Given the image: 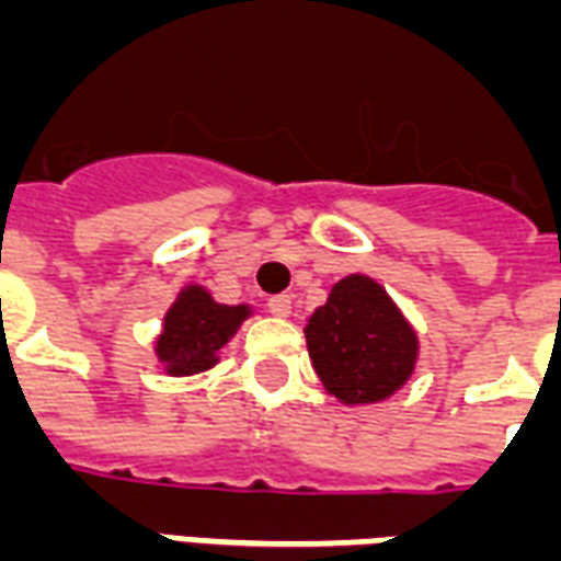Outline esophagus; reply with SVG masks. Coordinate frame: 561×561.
I'll return each instance as SVG.
<instances>
[{"label":"esophagus","mask_w":561,"mask_h":561,"mask_svg":"<svg viewBox=\"0 0 561 561\" xmlns=\"http://www.w3.org/2000/svg\"><path fill=\"white\" fill-rule=\"evenodd\" d=\"M265 307H268V313L272 316H289V310H293V298L272 296L268 301H265Z\"/></svg>","instance_id":"1"}]
</instances>
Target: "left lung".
I'll list each match as a JSON object with an SVG mask.
<instances>
[{"label":"left lung","instance_id":"left-lung-1","mask_svg":"<svg viewBox=\"0 0 561 561\" xmlns=\"http://www.w3.org/2000/svg\"><path fill=\"white\" fill-rule=\"evenodd\" d=\"M307 352L322 385L348 405L381 402L405 385L416 336L369 277L340 280L305 328Z\"/></svg>","mask_w":561,"mask_h":561}]
</instances>
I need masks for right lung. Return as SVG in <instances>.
<instances>
[{
    "instance_id": "right-lung-1",
    "label": "right lung",
    "mask_w": 561,
    "mask_h": 561,
    "mask_svg": "<svg viewBox=\"0 0 561 561\" xmlns=\"http://www.w3.org/2000/svg\"><path fill=\"white\" fill-rule=\"evenodd\" d=\"M245 316L248 307L216 305L209 293L188 286L165 316V334L156 343L159 360H165L171 376L204 373Z\"/></svg>"
}]
</instances>
